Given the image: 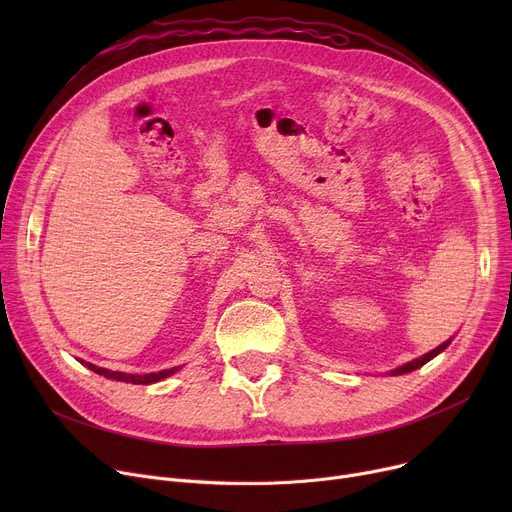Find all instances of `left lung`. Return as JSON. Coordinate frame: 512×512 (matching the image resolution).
Listing matches in <instances>:
<instances>
[{"instance_id":"8db88e82","label":"left lung","mask_w":512,"mask_h":512,"mask_svg":"<svg viewBox=\"0 0 512 512\" xmlns=\"http://www.w3.org/2000/svg\"><path fill=\"white\" fill-rule=\"evenodd\" d=\"M452 342V338H448L446 342H442L440 346H436L434 351H429V353H425L423 357H419V359H413V361H409V363H405V365H400V367H396V369H392L390 371V375H405V373H411V371H415V369H419V367H423L427 361H432L434 357H438L440 353H444L446 351V346Z\"/></svg>"}]
</instances>
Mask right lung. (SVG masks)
Returning a JSON list of instances; mask_svg holds the SVG:
<instances>
[{"label": "right lung", "mask_w": 512, "mask_h": 512, "mask_svg": "<svg viewBox=\"0 0 512 512\" xmlns=\"http://www.w3.org/2000/svg\"><path fill=\"white\" fill-rule=\"evenodd\" d=\"M80 361V359H78ZM85 367H89L91 371L99 373V375H105L107 380H116V382H126V384H155V382H161L170 378V375H174L176 371H180V367H172V369H164V371H155V373H145V375H137V373H124V371H112V369H105V367H97L93 363H87V361H80Z\"/></svg>", "instance_id": "add662e5"}]
</instances>
